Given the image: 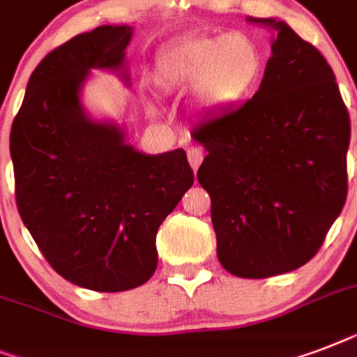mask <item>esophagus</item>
<instances>
[{
	"instance_id": "34e87169",
	"label": "esophagus",
	"mask_w": 357,
	"mask_h": 357,
	"mask_svg": "<svg viewBox=\"0 0 357 357\" xmlns=\"http://www.w3.org/2000/svg\"><path fill=\"white\" fill-rule=\"evenodd\" d=\"M187 157H189V162L190 167H192V170H198V167L202 165V161H204V151H202V148H198V146H190L189 150H187Z\"/></svg>"
}]
</instances>
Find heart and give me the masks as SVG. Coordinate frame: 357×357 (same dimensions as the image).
<instances>
[{
	"instance_id": "obj_1",
	"label": "heart",
	"mask_w": 357,
	"mask_h": 357,
	"mask_svg": "<svg viewBox=\"0 0 357 357\" xmlns=\"http://www.w3.org/2000/svg\"><path fill=\"white\" fill-rule=\"evenodd\" d=\"M261 74V47L244 31L189 36L165 50L155 63L159 85L168 91L195 86L196 103L206 113L241 102L259 83Z\"/></svg>"
}]
</instances>
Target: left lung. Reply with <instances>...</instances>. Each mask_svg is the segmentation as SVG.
<instances>
[{
    "instance_id": "obj_1",
    "label": "left lung",
    "mask_w": 357,
    "mask_h": 357,
    "mask_svg": "<svg viewBox=\"0 0 357 357\" xmlns=\"http://www.w3.org/2000/svg\"><path fill=\"white\" fill-rule=\"evenodd\" d=\"M272 31L259 91L204 122L198 181L211 196L220 265L271 278L305 265L347 200L350 119L330 64L283 20L246 18Z\"/></svg>"
}]
</instances>
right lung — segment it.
Returning a JSON list of instances; mask_svg holds the SVG:
<instances>
[{
    "label": "right lung",
    "instance_id": "right-lung-1",
    "mask_svg": "<svg viewBox=\"0 0 357 357\" xmlns=\"http://www.w3.org/2000/svg\"><path fill=\"white\" fill-rule=\"evenodd\" d=\"M131 25L70 38L31 74L10 129L16 206L47 263L79 287L119 293L157 268L155 235L195 183L185 150L148 155L81 103L91 70L126 74Z\"/></svg>",
    "mask_w": 357,
    "mask_h": 357
}]
</instances>
